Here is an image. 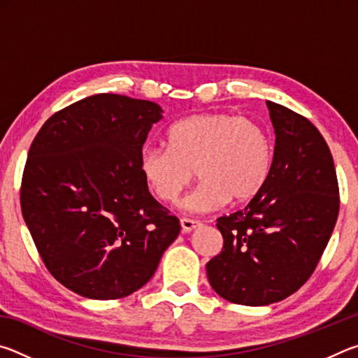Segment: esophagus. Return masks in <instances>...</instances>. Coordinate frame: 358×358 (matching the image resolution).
Returning a JSON list of instances; mask_svg holds the SVG:
<instances>
[{
    "label": "esophagus",
    "mask_w": 358,
    "mask_h": 358,
    "mask_svg": "<svg viewBox=\"0 0 358 358\" xmlns=\"http://www.w3.org/2000/svg\"><path fill=\"white\" fill-rule=\"evenodd\" d=\"M180 224H181V229H183V232H192L194 229L201 226V221L191 220V217H181Z\"/></svg>",
    "instance_id": "1"
}]
</instances>
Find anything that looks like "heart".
<instances>
[{
    "instance_id": "heart-1",
    "label": "heart",
    "mask_w": 358,
    "mask_h": 358,
    "mask_svg": "<svg viewBox=\"0 0 358 358\" xmlns=\"http://www.w3.org/2000/svg\"><path fill=\"white\" fill-rule=\"evenodd\" d=\"M167 138L169 147L147 145L138 156L145 185L161 202H173L194 171L202 180L181 207L196 213L220 210L230 199L251 201L268 178L273 145L262 126L246 117L196 113L175 123Z\"/></svg>"
}]
</instances>
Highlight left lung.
I'll return each mask as SVG.
<instances>
[{
  "instance_id": "left-lung-1",
  "label": "left lung",
  "mask_w": 358,
  "mask_h": 358,
  "mask_svg": "<svg viewBox=\"0 0 358 358\" xmlns=\"http://www.w3.org/2000/svg\"><path fill=\"white\" fill-rule=\"evenodd\" d=\"M276 141L265 185L243 210L217 217L221 252L207 264L227 301L270 305L296 292L316 270L339 213L329 145L310 120L266 101Z\"/></svg>"
}]
</instances>
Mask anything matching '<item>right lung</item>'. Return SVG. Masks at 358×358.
Segmentation results:
<instances>
[{
    "label": "right lung",
    "mask_w": 358,
    "mask_h": 358,
    "mask_svg": "<svg viewBox=\"0 0 358 358\" xmlns=\"http://www.w3.org/2000/svg\"><path fill=\"white\" fill-rule=\"evenodd\" d=\"M161 113L151 101L94 94L53 113L29 147L23 220L47 270L72 292L94 300L136 292L178 237V217L138 169Z\"/></svg>",
    "instance_id": "add662e5"
}]
</instances>
